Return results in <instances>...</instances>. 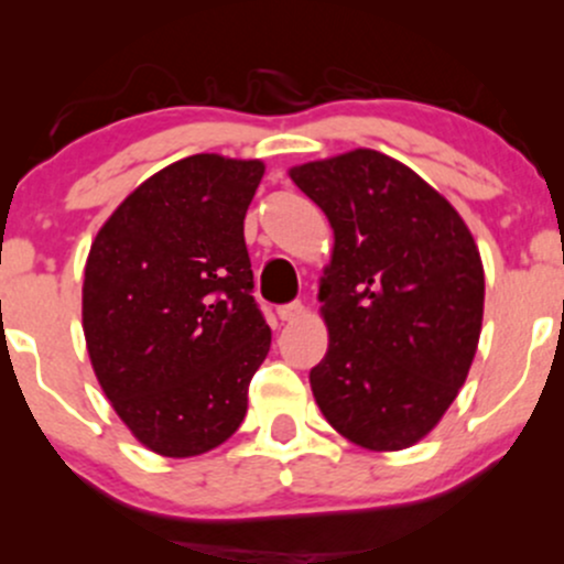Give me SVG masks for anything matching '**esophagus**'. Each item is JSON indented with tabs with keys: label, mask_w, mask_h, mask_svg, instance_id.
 <instances>
[{
	"label": "esophagus",
	"mask_w": 564,
	"mask_h": 564,
	"mask_svg": "<svg viewBox=\"0 0 564 564\" xmlns=\"http://www.w3.org/2000/svg\"><path fill=\"white\" fill-rule=\"evenodd\" d=\"M302 315H304V304L302 302H289V304H281V307H278V318L286 321V323L300 321Z\"/></svg>",
	"instance_id": "esophagus-1"
}]
</instances>
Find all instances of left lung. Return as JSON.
<instances>
[{"mask_svg":"<svg viewBox=\"0 0 564 564\" xmlns=\"http://www.w3.org/2000/svg\"><path fill=\"white\" fill-rule=\"evenodd\" d=\"M334 230L318 300L328 352L315 403L349 443L403 451L467 381L482 328L480 251L448 198L371 148L291 166Z\"/></svg>","mask_w":564,"mask_h":564,"instance_id":"8db88e82","label":"left lung"}]
</instances>
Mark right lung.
I'll return each mask as SVG.
<instances>
[{"instance_id": "1", "label": "right lung", "mask_w": 564, "mask_h": 564, "mask_svg": "<svg viewBox=\"0 0 564 564\" xmlns=\"http://www.w3.org/2000/svg\"><path fill=\"white\" fill-rule=\"evenodd\" d=\"M262 174L260 159L174 161L116 206L89 249L82 326L95 377L127 430L159 456L223 445L268 358L243 241Z\"/></svg>"}]
</instances>
